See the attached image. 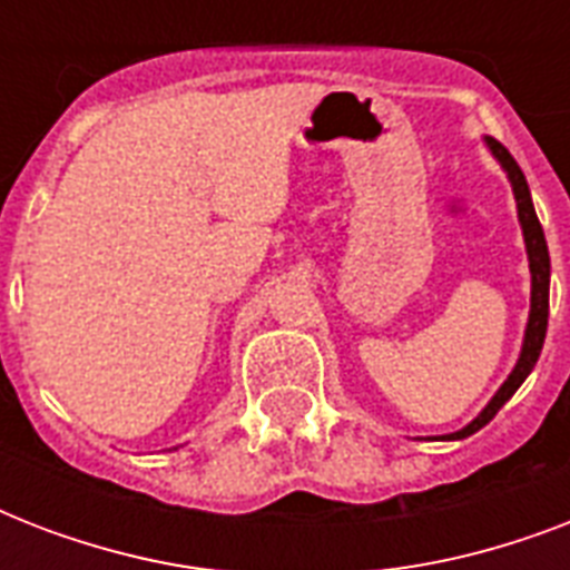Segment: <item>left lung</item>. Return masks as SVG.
<instances>
[{
	"label": "left lung",
	"mask_w": 570,
	"mask_h": 570,
	"mask_svg": "<svg viewBox=\"0 0 570 570\" xmlns=\"http://www.w3.org/2000/svg\"><path fill=\"white\" fill-rule=\"evenodd\" d=\"M485 145L491 147V154L503 171L509 174V183H512L514 200H518V218H521V230L523 242H527V257H530V275H532V293H530V322H527V334H523V346L521 357L514 364L512 375L503 381V387L497 390L494 399L482 407V414L468 423L461 432L446 434L443 441H461V438H470L473 432H479L482 425H488L494 420V414L500 407L514 396V390L521 387L527 375L532 373V366L539 361L541 346H544V334H548V313H550V254H548V242H544V230H541L539 215H535V206H532L530 186H527V177H523L521 165L514 163L512 154L505 150L500 141L494 138H485Z\"/></svg>",
	"instance_id": "1"
}]
</instances>
